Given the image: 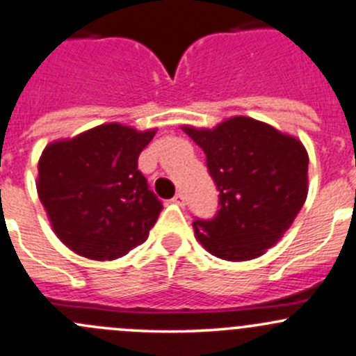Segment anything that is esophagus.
Wrapping results in <instances>:
<instances>
[{
  "label": "esophagus",
  "mask_w": 356,
  "mask_h": 356,
  "mask_svg": "<svg viewBox=\"0 0 356 356\" xmlns=\"http://www.w3.org/2000/svg\"><path fill=\"white\" fill-rule=\"evenodd\" d=\"M171 202L177 204V205H185V195H183L181 192H178L177 195H175L173 199H171Z\"/></svg>",
  "instance_id": "obj_1"
}]
</instances>
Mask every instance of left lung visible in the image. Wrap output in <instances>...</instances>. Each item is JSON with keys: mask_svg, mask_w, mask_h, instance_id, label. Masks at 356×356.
I'll return each mask as SVG.
<instances>
[{"mask_svg": "<svg viewBox=\"0 0 356 356\" xmlns=\"http://www.w3.org/2000/svg\"><path fill=\"white\" fill-rule=\"evenodd\" d=\"M183 130L204 151L219 192L214 218L193 221L197 240L225 260L262 255L305 204L309 154L302 142L245 116L214 130Z\"/></svg>", "mask_w": 356, "mask_h": 356, "instance_id": "obj_1", "label": "left lung"}]
</instances>
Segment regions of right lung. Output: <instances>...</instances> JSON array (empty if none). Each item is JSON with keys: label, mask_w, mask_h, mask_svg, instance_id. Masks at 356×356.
<instances>
[{"label": "right lung", "mask_w": 356, "mask_h": 356, "mask_svg": "<svg viewBox=\"0 0 356 356\" xmlns=\"http://www.w3.org/2000/svg\"><path fill=\"white\" fill-rule=\"evenodd\" d=\"M154 134L109 123L44 149L39 199L70 250L113 260L147 240L163 202L137 163Z\"/></svg>", "instance_id": "obj_1"}]
</instances>
